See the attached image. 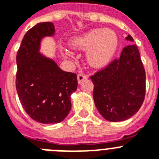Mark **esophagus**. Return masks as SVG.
I'll return each instance as SVG.
<instances>
[{"instance_id": "esophagus-1", "label": "esophagus", "mask_w": 159, "mask_h": 159, "mask_svg": "<svg viewBox=\"0 0 159 159\" xmlns=\"http://www.w3.org/2000/svg\"><path fill=\"white\" fill-rule=\"evenodd\" d=\"M87 78H88V77H87V75H85V74H84V73H83V72L79 73L78 75H77V79H78L79 84H80V83H82L83 81H84V80H86Z\"/></svg>"}]
</instances>
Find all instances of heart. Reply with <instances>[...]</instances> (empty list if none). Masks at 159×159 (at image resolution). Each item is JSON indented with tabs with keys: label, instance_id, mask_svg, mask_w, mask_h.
Wrapping results in <instances>:
<instances>
[{
	"label": "heart",
	"instance_id": "obj_1",
	"mask_svg": "<svg viewBox=\"0 0 159 159\" xmlns=\"http://www.w3.org/2000/svg\"><path fill=\"white\" fill-rule=\"evenodd\" d=\"M71 48L88 50L87 59L93 67H101L110 62L118 47V36L111 29H93L73 37L69 41Z\"/></svg>",
	"mask_w": 159,
	"mask_h": 159
}]
</instances>
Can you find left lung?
<instances>
[{
  "label": "left lung",
  "mask_w": 159,
  "mask_h": 159,
  "mask_svg": "<svg viewBox=\"0 0 159 159\" xmlns=\"http://www.w3.org/2000/svg\"><path fill=\"white\" fill-rule=\"evenodd\" d=\"M126 39L134 40L130 35ZM90 78L95 107L108 121L127 120L141 107L145 99L146 72L134 43L123 48L119 59Z\"/></svg>",
  "instance_id": "8db88e82"
}]
</instances>
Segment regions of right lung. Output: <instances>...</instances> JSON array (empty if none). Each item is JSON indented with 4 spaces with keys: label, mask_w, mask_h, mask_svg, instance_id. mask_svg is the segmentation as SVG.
Returning <instances> with one entry per match:
<instances>
[{
    "label": "right lung",
    "mask_w": 159,
    "mask_h": 159,
    "mask_svg": "<svg viewBox=\"0 0 159 159\" xmlns=\"http://www.w3.org/2000/svg\"><path fill=\"white\" fill-rule=\"evenodd\" d=\"M54 32L52 22L37 24L26 32L16 55V88L20 103L33 120L44 124L67 117L70 96L78 85L75 73L63 71L39 52L42 38Z\"/></svg>",
    "instance_id": "obj_1"
}]
</instances>
